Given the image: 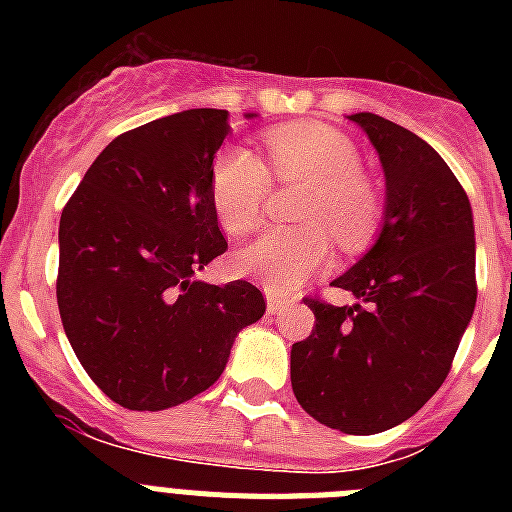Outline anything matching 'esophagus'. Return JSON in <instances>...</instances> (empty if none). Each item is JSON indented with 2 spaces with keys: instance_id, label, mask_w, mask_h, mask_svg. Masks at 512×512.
Returning <instances> with one entry per match:
<instances>
[{
  "instance_id": "esophagus-1",
  "label": "esophagus",
  "mask_w": 512,
  "mask_h": 512,
  "mask_svg": "<svg viewBox=\"0 0 512 512\" xmlns=\"http://www.w3.org/2000/svg\"><path fill=\"white\" fill-rule=\"evenodd\" d=\"M284 305H287V297H282L279 292H274V289H266V310H269L271 315L282 310Z\"/></svg>"
}]
</instances>
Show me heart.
Segmentation results:
<instances>
[{
  "instance_id": "obj_1",
  "label": "heart",
  "mask_w": 512,
  "mask_h": 512,
  "mask_svg": "<svg viewBox=\"0 0 512 512\" xmlns=\"http://www.w3.org/2000/svg\"><path fill=\"white\" fill-rule=\"evenodd\" d=\"M274 176L307 184L300 197L297 228H266L235 253L241 274L274 292H292L323 271L330 261V238L343 248H361L379 223V197L361 176L356 146L320 122H295L266 133ZM271 176L264 161L243 146L217 156L210 176L215 215L230 235H246L264 215Z\"/></svg>"
}]
</instances>
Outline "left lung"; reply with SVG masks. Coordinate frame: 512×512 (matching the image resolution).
<instances>
[{"mask_svg": "<svg viewBox=\"0 0 512 512\" xmlns=\"http://www.w3.org/2000/svg\"><path fill=\"white\" fill-rule=\"evenodd\" d=\"M384 171L377 241L333 287L354 305L307 300L315 328L292 346V390L318 423L372 436L413 418L451 369L477 302L474 217L454 171L423 138L372 112L348 115Z\"/></svg>", "mask_w": 512, "mask_h": 512, "instance_id": "left-lung-1", "label": "left lung"}]
</instances>
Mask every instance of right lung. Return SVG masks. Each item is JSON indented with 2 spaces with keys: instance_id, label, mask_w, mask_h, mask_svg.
I'll use <instances>...</instances> for the list:
<instances>
[{
  "instance_id": "add662e5",
  "label": "right lung",
  "mask_w": 512,
  "mask_h": 512,
  "mask_svg": "<svg viewBox=\"0 0 512 512\" xmlns=\"http://www.w3.org/2000/svg\"><path fill=\"white\" fill-rule=\"evenodd\" d=\"M228 133V112L210 107L122 133L61 212L63 330L122 408L166 410L205 392L225 372L235 336L266 312L251 282L194 279L228 248L210 200Z\"/></svg>"
}]
</instances>
